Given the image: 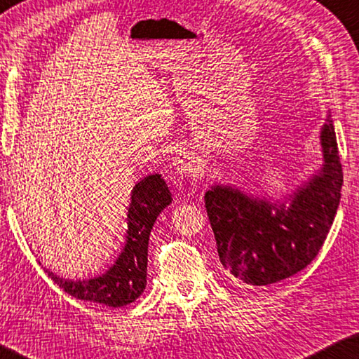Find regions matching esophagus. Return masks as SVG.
I'll return each mask as SVG.
<instances>
[{"instance_id": "34e87169", "label": "esophagus", "mask_w": 359, "mask_h": 359, "mask_svg": "<svg viewBox=\"0 0 359 359\" xmlns=\"http://www.w3.org/2000/svg\"><path fill=\"white\" fill-rule=\"evenodd\" d=\"M174 170L180 175H187V177H196L202 170L201 160L193 151L189 149H180L172 157Z\"/></svg>"}]
</instances>
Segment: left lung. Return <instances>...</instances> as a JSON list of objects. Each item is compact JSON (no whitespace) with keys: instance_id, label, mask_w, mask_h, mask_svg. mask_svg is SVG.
I'll return each instance as SVG.
<instances>
[{"instance_id":"obj_1","label":"left lung","mask_w":359,"mask_h":359,"mask_svg":"<svg viewBox=\"0 0 359 359\" xmlns=\"http://www.w3.org/2000/svg\"><path fill=\"white\" fill-rule=\"evenodd\" d=\"M322 166L280 199L215 184L205 193L217 254L235 282L266 286L306 268L338 212L342 166L332 114L320 128Z\"/></svg>"}]
</instances>
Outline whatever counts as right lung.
<instances>
[{"label": "right lung", "instance_id": "obj_1", "mask_svg": "<svg viewBox=\"0 0 359 359\" xmlns=\"http://www.w3.org/2000/svg\"><path fill=\"white\" fill-rule=\"evenodd\" d=\"M172 196L160 174H149L132 188L128 207V231L118 258L101 276L91 278H65L46 269L48 276L69 296L96 302L111 308L129 305L142 296L146 287L147 244L154 222Z\"/></svg>", "mask_w": 359, "mask_h": 359}]
</instances>
